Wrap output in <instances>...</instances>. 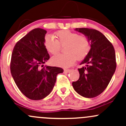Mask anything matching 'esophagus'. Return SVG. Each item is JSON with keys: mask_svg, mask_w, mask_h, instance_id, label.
Wrapping results in <instances>:
<instances>
[{"mask_svg": "<svg viewBox=\"0 0 126 126\" xmlns=\"http://www.w3.org/2000/svg\"><path fill=\"white\" fill-rule=\"evenodd\" d=\"M70 71V69H64V72L65 73H68Z\"/></svg>", "mask_w": 126, "mask_h": 126, "instance_id": "1", "label": "esophagus"}]
</instances>
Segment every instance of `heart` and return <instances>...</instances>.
<instances>
[{"instance_id": "heart-1", "label": "heart", "mask_w": 126, "mask_h": 126, "mask_svg": "<svg viewBox=\"0 0 126 126\" xmlns=\"http://www.w3.org/2000/svg\"><path fill=\"white\" fill-rule=\"evenodd\" d=\"M56 37L57 39L52 35L47 34L44 40L45 48L52 55L59 52L61 45H65L63 48L65 53L58 54L51 59L55 65L69 67L74 63L76 58L79 60L83 59L90 52V41L86 35L69 31H62L56 32Z\"/></svg>"}]
</instances>
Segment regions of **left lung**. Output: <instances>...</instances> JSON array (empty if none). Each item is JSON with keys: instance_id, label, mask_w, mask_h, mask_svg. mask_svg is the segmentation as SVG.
<instances>
[{"instance_id": "obj_1", "label": "left lung", "mask_w": 126, "mask_h": 126, "mask_svg": "<svg viewBox=\"0 0 126 126\" xmlns=\"http://www.w3.org/2000/svg\"><path fill=\"white\" fill-rule=\"evenodd\" d=\"M89 38L91 48L78 69L80 77L72 83L74 90L86 98H93L102 93L110 82L116 69L114 48L106 37L95 29L76 28Z\"/></svg>"}]
</instances>
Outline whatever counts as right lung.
Listing matches in <instances>:
<instances>
[{
	"label": "right lung",
	"mask_w": 126,
	"mask_h": 126,
	"mask_svg": "<svg viewBox=\"0 0 126 126\" xmlns=\"http://www.w3.org/2000/svg\"><path fill=\"white\" fill-rule=\"evenodd\" d=\"M47 31L33 29L16 43L11 55L10 69L15 83L29 99L39 100L51 93L56 76L63 68L44 66L50 56L44 44Z\"/></svg>",
	"instance_id": "1"
}]
</instances>
